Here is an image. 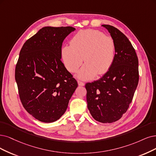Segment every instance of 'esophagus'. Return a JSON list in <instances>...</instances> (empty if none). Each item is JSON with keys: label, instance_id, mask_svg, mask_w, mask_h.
<instances>
[{"label": "esophagus", "instance_id": "esophagus-1", "mask_svg": "<svg viewBox=\"0 0 156 156\" xmlns=\"http://www.w3.org/2000/svg\"><path fill=\"white\" fill-rule=\"evenodd\" d=\"M78 85L79 86H84L85 83L82 82H80V81H78Z\"/></svg>", "mask_w": 156, "mask_h": 156}]
</instances>
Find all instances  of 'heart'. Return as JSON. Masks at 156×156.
Masks as SVG:
<instances>
[{"mask_svg": "<svg viewBox=\"0 0 156 156\" xmlns=\"http://www.w3.org/2000/svg\"><path fill=\"white\" fill-rule=\"evenodd\" d=\"M116 53L113 38L96 30H80L71 40L70 45L61 49V58L67 70L76 73L83 60L86 62L80 69V79L91 80L98 74L107 73L111 68Z\"/></svg>", "mask_w": 156, "mask_h": 156, "instance_id": "1", "label": "heart"}]
</instances>
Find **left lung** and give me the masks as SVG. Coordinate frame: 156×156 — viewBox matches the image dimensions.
<instances>
[{"label":"left lung","instance_id":"left-lung-1","mask_svg":"<svg viewBox=\"0 0 156 156\" xmlns=\"http://www.w3.org/2000/svg\"><path fill=\"white\" fill-rule=\"evenodd\" d=\"M116 45L113 64L99 80L85 84L89 111L98 122L112 123L122 117L133 99L139 82L138 58L125 34L110 25H102Z\"/></svg>","mask_w":156,"mask_h":156}]
</instances>
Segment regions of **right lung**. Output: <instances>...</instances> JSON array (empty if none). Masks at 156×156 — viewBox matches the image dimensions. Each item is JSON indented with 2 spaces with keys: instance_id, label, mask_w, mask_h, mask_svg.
<instances>
[{
  "instance_id": "obj_1",
  "label": "right lung",
  "mask_w": 156,
  "mask_h": 156,
  "mask_svg": "<svg viewBox=\"0 0 156 156\" xmlns=\"http://www.w3.org/2000/svg\"><path fill=\"white\" fill-rule=\"evenodd\" d=\"M75 28L44 27L23 45L15 67L22 104L34 118L52 123L65 113L78 83L61 61L63 40Z\"/></svg>"
}]
</instances>
